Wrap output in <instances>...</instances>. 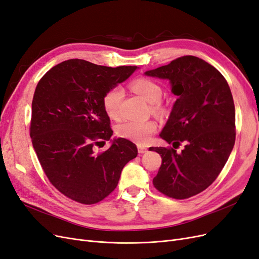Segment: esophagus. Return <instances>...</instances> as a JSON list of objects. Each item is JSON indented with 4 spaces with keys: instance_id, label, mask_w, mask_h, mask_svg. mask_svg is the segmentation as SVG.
I'll return each instance as SVG.
<instances>
[{
    "instance_id": "34e87169",
    "label": "esophagus",
    "mask_w": 259,
    "mask_h": 259,
    "mask_svg": "<svg viewBox=\"0 0 259 259\" xmlns=\"http://www.w3.org/2000/svg\"><path fill=\"white\" fill-rule=\"evenodd\" d=\"M147 151H148V149H147L146 147H144V146H138V152H139L140 154L146 153Z\"/></svg>"
}]
</instances>
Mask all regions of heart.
I'll return each mask as SVG.
<instances>
[{
    "instance_id": "obj_1",
    "label": "heart",
    "mask_w": 259,
    "mask_h": 259,
    "mask_svg": "<svg viewBox=\"0 0 259 259\" xmlns=\"http://www.w3.org/2000/svg\"><path fill=\"white\" fill-rule=\"evenodd\" d=\"M133 91L139 94L151 105L154 113L163 114L166 112V106L160 103L163 90L158 83L148 78H137L131 84ZM123 99V91L119 87H114L107 91L102 100L103 108L110 119H118L120 115V105ZM157 128L156 122L148 121H125L117 126V135L121 138L145 145L150 140Z\"/></svg>"
}]
</instances>
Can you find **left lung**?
Returning a JSON list of instances; mask_svg holds the SVG:
<instances>
[{
	"label": "left lung",
	"mask_w": 259,
	"mask_h": 259,
	"mask_svg": "<svg viewBox=\"0 0 259 259\" xmlns=\"http://www.w3.org/2000/svg\"><path fill=\"white\" fill-rule=\"evenodd\" d=\"M168 79L178 96L160 138L173 148H150L162 156L153 185L175 199H186L210 186L222 171L236 140V114L229 85L219 70L197 57L184 56L146 72Z\"/></svg>",
	"instance_id": "left-lung-1"
}]
</instances>
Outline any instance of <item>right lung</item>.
<instances>
[{
  "label": "right lung",
  "mask_w": 259,
  "mask_h": 259,
  "mask_svg": "<svg viewBox=\"0 0 259 259\" xmlns=\"http://www.w3.org/2000/svg\"><path fill=\"white\" fill-rule=\"evenodd\" d=\"M137 68L72 59L49 69L35 89L33 148L50 183L72 200H103L117 187L123 167L137 156V147L124 138L114 139L104 152H94L113 133L103 108L104 94Z\"/></svg>",
  "instance_id": "right-lung-1"
}]
</instances>
